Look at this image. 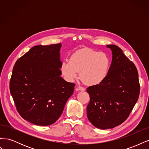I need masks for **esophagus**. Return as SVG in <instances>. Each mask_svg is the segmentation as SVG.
I'll return each instance as SVG.
<instances>
[{"label": "esophagus", "instance_id": "34e87169", "mask_svg": "<svg viewBox=\"0 0 149 149\" xmlns=\"http://www.w3.org/2000/svg\"><path fill=\"white\" fill-rule=\"evenodd\" d=\"M76 91H85V88L82 87V86H78V88H76Z\"/></svg>", "mask_w": 149, "mask_h": 149}]
</instances>
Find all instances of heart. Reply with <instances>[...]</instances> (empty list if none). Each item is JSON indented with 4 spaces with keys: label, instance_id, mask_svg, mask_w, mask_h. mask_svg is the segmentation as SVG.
<instances>
[{
    "label": "heart",
    "instance_id": "1",
    "mask_svg": "<svg viewBox=\"0 0 149 149\" xmlns=\"http://www.w3.org/2000/svg\"><path fill=\"white\" fill-rule=\"evenodd\" d=\"M109 64V58L105 53L86 49L73 54L70 61L63 62L61 71L69 82L74 81L80 72L84 82L93 86L100 84L106 78Z\"/></svg>",
    "mask_w": 149,
    "mask_h": 149
}]
</instances>
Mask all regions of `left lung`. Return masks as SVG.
Wrapping results in <instances>:
<instances>
[{"label":"left lung","instance_id":"1","mask_svg":"<svg viewBox=\"0 0 149 149\" xmlns=\"http://www.w3.org/2000/svg\"><path fill=\"white\" fill-rule=\"evenodd\" d=\"M106 47L112 55L107 76L99 84L87 88L90 97L88 118L101 129H112L123 123L137 102L140 93L136 66L118 46Z\"/></svg>","mask_w":149,"mask_h":149}]
</instances>
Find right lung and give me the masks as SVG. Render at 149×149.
Returning a JSON list of instances; mask_svg holds the SVG:
<instances>
[{
    "label": "right lung",
    "mask_w": 149,
    "mask_h": 149,
    "mask_svg": "<svg viewBox=\"0 0 149 149\" xmlns=\"http://www.w3.org/2000/svg\"><path fill=\"white\" fill-rule=\"evenodd\" d=\"M61 44L37 45L17 60L10 91L22 118L37 125H49L59 119L75 84L61 78Z\"/></svg>",
    "instance_id": "right-lung-1"
}]
</instances>
